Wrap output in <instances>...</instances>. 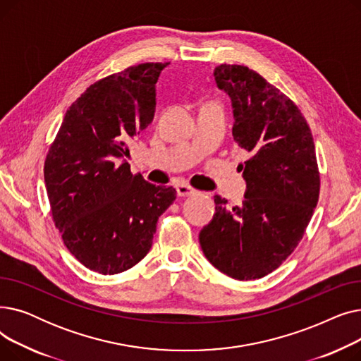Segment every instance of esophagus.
I'll return each mask as SVG.
<instances>
[{
  "instance_id": "1",
  "label": "esophagus",
  "mask_w": 361,
  "mask_h": 361,
  "mask_svg": "<svg viewBox=\"0 0 361 361\" xmlns=\"http://www.w3.org/2000/svg\"><path fill=\"white\" fill-rule=\"evenodd\" d=\"M176 188H177V195L181 197H188V196H193L197 193V190H195L193 187L187 185V184H177Z\"/></svg>"
}]
</instances>
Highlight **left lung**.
<instances>
[{
	"label": "left lung",
	"instance_id": "left-lung-1",
	"mask_svg": "<svg viewBox=\"0 0 361 361\" xmlns=\"http://www.w3.org/2000/svg\"><path fill=\"white\" fill-rule=\"evenodd\" d=\"M216 86L233 106V136L250 152L241 165V206L215 196L212 221L199 234L216 269L234 279L275 271L302 238L319 199V169L310 127L297 105L249 67L221 64Z\"/></svg>",
	"mask_w": 361,
	"mask_h": 361
}]
</instances>
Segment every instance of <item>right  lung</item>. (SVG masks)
<instances>
[{"label":"right lung","instance_id":"obj_1","mask_svg":"<svg viewBox=\"0 0 361 361\" xmlns=\"http://www.w3.org/2000/svg\"><path fill=\"white\" fill-rule=\"evenodd\" d=\"M168 63H145L90 85L67 109L45 159L55 226L70 253L102 275L124 272L150 250L174 187L133 176L128 145L155 116Z\"/></svg>","mask_w":361,"mask_h":361}]
</instances>
